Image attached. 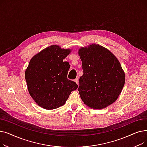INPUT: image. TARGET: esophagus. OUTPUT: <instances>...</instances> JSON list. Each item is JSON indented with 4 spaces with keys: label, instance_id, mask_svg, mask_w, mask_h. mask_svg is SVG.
I'll return each mask as SVG.
<instances>
[{
    "label": "esophagus",
    "instance_id": "1",
    "mask_svg": "<svg viewBox=\"0 0 147 147\" xmlns=\"http://www.w3.org/2000/svg\"><path fill=\"white\" fill-rule=\"evenodd\" d=\"M74 81L77 84H79V79H78V78H77V79H74Z\"/></svg>",
    "mask_w": 147,
    "mask_h": 147
}]
</instances>
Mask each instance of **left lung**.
Wrapping results in <instances>:
<instances>
[{
  "label": "left lung",
  "instance_id": "obj_1",
  "mask_svg": "<svg viewBox=\"0 0 147 147\" xmlns=\"http://www.w3.org/2000/svg\"><path fill=\"white\" fill-rule=\"evenodd\" d=\"M83 75L78 90L84 104L101 110L117 99L125 82V74L118 59L108 49L92 43L78 51Z\"/></svg>",
  "mask_w": 147,
  "mask_h": 147
}]
</instances>
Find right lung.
<instances>
[{"label": "right lung", "mask_w": 147, "mask_h": 147, "mask_svg": "<svg viewBox=\"0 0 147 147\" xmlns=\"http://www.w3.org/2000/svg\"><path fill=\"white\" fill-rule=\"evenodd\" d=\"M70 49L51 45L37 53L25 71L29 94L36 103L46 110L63 106L71 92L78 88L76 82L67 79L70 67L63 59Z\"/></svg>", "instance_id": "obj_1"}]
</instances>
